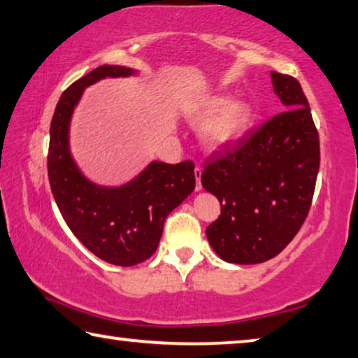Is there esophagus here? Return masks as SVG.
<instances>
[{
  "label": "esophagus",
  "mask_w": 358,
  "mask_h": 358,
  "mask_svg": "<svg viewBox=\"0 0 358 358\" xmlns=\"http://www.w3.org/2000/svg\"><path fill=\"white\" fill-rule=\"evenodd\" d=\"M194 177H196V189L201 191L202 189V183H201V177H202V169L199 166H196L194 169Z\"/></svg>",
  "instance_id": "obj_1"
}]
</instances>
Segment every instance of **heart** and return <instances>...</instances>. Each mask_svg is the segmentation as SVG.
Returning a JSON list of instances; mask_svg holds the SVG:
<instances>
[{
    "label": "heart",
    "mask_w": 358,
    "mask_h": 358,
    "mask_svg": "<svg viewBox=\"0 0 358 358\" xmlns=\"http://www.w3.org/2000/svg\"><path fill=\"white\" fill-rule=\"evenodd\" d=\"M191 119L194 122H202L208 119L202 127V138L208 146L218 148L241 137L250 122L252 110L248 103L242 100H234L228 103V97L213 95L202 100L196 108H192Z\"/></svg>",
    "instance_id": "b5f03b06"
}]
</instances>
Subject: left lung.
Listing matches in <instances>:
<instances>
[{"mask_svg":"<svg viewBox=\"0 0 358 358\" xmlns=\"http://www.w3.org/2000/svg\"><path fill=\"white\" fill-rule=\"evenodd\" d=\"M271 76L283 111L203 164L201 183L221 203L206 234L228 263L277 257L301 229L314 197L320 143L309 101L296 78Z\"/></svg>","mask_w":358,"mask_h":358,"instance_id":"left-lung-1","label":"left lung"}]
</instances>
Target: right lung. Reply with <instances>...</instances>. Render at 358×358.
Masks as SVG:
<instances>
[{
  "mask_svg": "<svg viewBox=\"0 0 358 358\" xmlns=\"http://www.w3.org/2000/svg\"><path fill=\"white\" fill-rule=\"evenodd\" d=\"M132 70L101 65L68 87L50 122L48 175L62 217L79 242L106 263L135 266L156 252L164 221L196 186L194 164L151 162L121 188H100L83 177L68 146V127L84 87L106 76H129Z\"/></svg>",
  "mask_w": 358,
  "mask_h": 358,
  "instance_id": "obj_1",
  "label": "right lung"
}]
</instances>
